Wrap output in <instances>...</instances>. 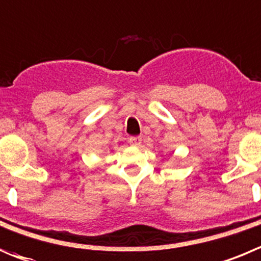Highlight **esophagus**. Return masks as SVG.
<instances>
[{
  "mask_svg": "<svg viewBox=\"0 0 261 261\" xmlns=\"http://www.w3.org/2000/svg\"><path fill=\"white\" fill-rule=\"evenodd\" d=\"M142 142V137L140 136H136V137H129V143L132 146H140Z\"/></svg>",
  "mask_w": 261,
  "mask_h": 261,
  "instance_id": "obj_1",
  "label": "esophagus"
}]
</instances>
